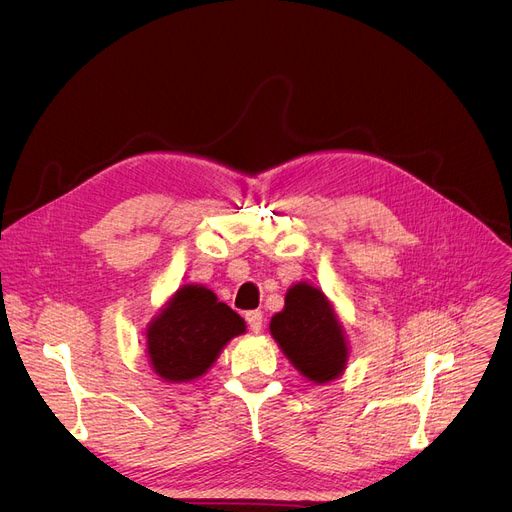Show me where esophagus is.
Returning <instances> with one entry per match:
<instances>
[{"instance_id": "esophagus-1", "label": "esophagus", "mask_w": 512, "mask_h": 512, "mask_svg": "<svg viewBox=\"0 0 512 512\" xmlns=\"http://www.w3.org/2000/svg\"><path fill=\"white\" fill-rule=\"evenodd\" d=\"M246 320H248V324L252 328V333H260V330H262V312L252 310V312L246 314Z\"/></svg>"}]
</instances>
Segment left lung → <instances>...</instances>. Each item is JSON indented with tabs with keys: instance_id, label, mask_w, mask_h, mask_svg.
Instances as JSON below:
<instances>
[{
	"instance_id": "1",
	"label": "left lung",
	"mask_w": 512,
	"mask_h": 512,
	"mask_svg": "<svg viewBox=\"0 0 512 512\" xmlns=\"http://www.w3.org/2000/svg\"><path fill=\"white\" fill-rule=\"evenodd\" d=\"M270 335L293 368L314 384L345 372L349 343L343 324L322 289L306 281L289 287L285 308L270 318Z\"/></svg>"
}]
</instances>
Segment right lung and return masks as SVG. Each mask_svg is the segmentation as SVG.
Returning <instances> with one entry per match:
<instances>
[{
  "mask_svg": "<svg viewBox=\"0 0 512 512\" xmlns=\"http://www.w3.org/2000/svg\"><path fill=\"white\" fill-rule=\"evenodd\" d=\"M246 322L204 285H182L146 328V353L165 382H192L217 362Z\"/></svg>",
  "mask_w": 512,
  "mask_h": 512,
  "instance_id": "right-lung-1",
  "label": "right lung"
}]
</instances>
